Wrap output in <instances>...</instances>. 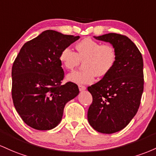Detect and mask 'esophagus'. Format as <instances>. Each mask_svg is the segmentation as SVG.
<instances>
[{
  "label": "esophagus",
  "mask_w": 156,
  "mask_h": 156,
  "mask_svg": "<svg viewBox=\"0 0 156 156\" xmlns=\"http://www.w3.org/2000/svg\"><path fill=\"white\" fill-rule=\"evenodd\" d=\"M78 87H79V90H80V91H83V90H85V89H86V87L82 85H80Z\"/></svg>",
  "instance_id": "obj_1"
}]
</instances>
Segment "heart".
<instances>
[{
    "mask_svg": "<svg viewBox=\"0 0 156 156\" xmlns=\"http://www.w3.org/2000/svg\"><path fill=\"white\" fill-rule=\"evenodd\" d=\"M75 53L69 47L63 48L59 55V62L66 69L73 70L84 61L83 71H73L69 73L66 80L76 84H88L94 78L106 76L116 60V51L110 44H102L99 42L85 38L75 45Z\"/></svg>",
    "mask_w": 156,
    "mask_h": 156,
    "instance_id": "heart-1",
    "label": "heart"
}]
</instances>
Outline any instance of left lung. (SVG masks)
I'll use <instances>...</instances> for the list:
<instances>
[{
    "label": "left lung",
    "instance_id": "obj_1",
    "mask_svg": "<svg viewBox=\"0 0 156 156\" xmlns=\"http://www.w3.org/2000/svg\"><path fill=\"white\" fill-rule=\"evenodd\" d=\"M94 37L111 43L116 60L102 80L87 87L93 97L87 120L94 130L111 134L125 128L137 113L144 90L143 59L127 37L109 33Z\"/></svg>",
    "mask_w": 156,
    "mask_h": 156
}]
</instances>
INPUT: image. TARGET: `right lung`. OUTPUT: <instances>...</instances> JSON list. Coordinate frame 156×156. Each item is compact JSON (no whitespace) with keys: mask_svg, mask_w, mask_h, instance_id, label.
I'll return each mask as SVG.
<instances>
[{"mask_svg":"<svg viewBox=\"0 0 156 156\" xmlns=\"http://www.w3.org/2000/svg\"><path fill=\"white\" fill-rule=\"evenodd\" d=\"M80 37L46 30L23 45L12 66V95L17 112L29 127L55 128L66 103L80 93L76 84L61 85L64 71L59 59L62 50Z\"/></svg>","mask_w":156,"mask_h":156,"instance_id":"1","label":"right lung"}]
</instances>
